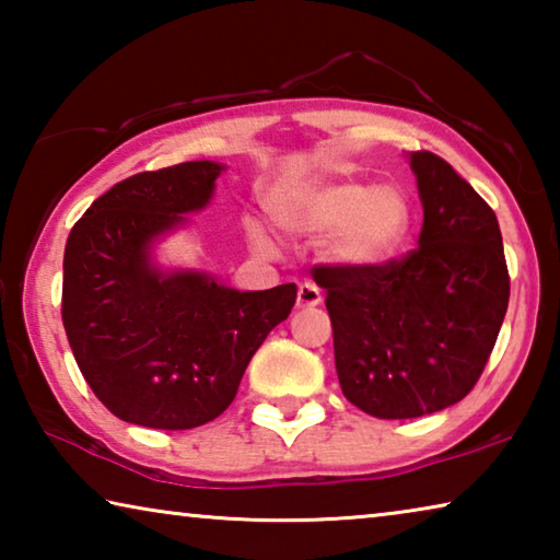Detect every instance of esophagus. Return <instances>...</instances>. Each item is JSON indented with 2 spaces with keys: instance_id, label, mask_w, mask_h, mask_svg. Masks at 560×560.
<instances>
[{
  "instance_id": "esophagus-1",
  "label": "esophagus",
  "mask_w": 560,
  "mask_h": 560,
  "mask_svg": "<svg viewBox=\"0 0 560 560\" xmlns=\"http://www.w3.org/2000/svg\"><path fill=\"white\" fill-rule=\"evenodd\" d=\"M320 299H324V296H320V289L316 287L314 281H303L299 287L296 303L301 308H314V306H318Z\"/></svg>"
}]
</instances>
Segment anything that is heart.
<instances>
[{
	"label": "heart",
	"mask_w": 560,
	"mask_h": 560,
	"mask_svg": "<svg viewBox=\"0 0 560 560\" xmlns=\"http://www.w3.org/2000/svg\"><path fill=\"white\" fill-rule=\"evenodd\" d=\"M279 217L303 232H334L328 254L338 264L377 267L393 259L407 240L412 205L397 185L371 187L360 179H334L281 205ZM249 236L254 244H267L257 224H249Z\"/></svg>",
	"instance_id": "b5f03b06"
}]
</instances>
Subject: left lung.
Returning a JSON list of instances; mask_svg holds the SVG:
<instances>
[{"mask_svg":"<svg viewBox=\"0 0 560 560\" xmlns=\"http://www.w3.org/2000/svg\"><path fill=\"white\" fill-rule=\"evenodd\" d=\"M424 210L420 240L377 267L318 264L340 390L381 420L459 402L477 385L509 306L497 214L447 160L410 155Z\"/></svg>","mask_w":560,"mask_h":560,"instance_id":"8db88e82","label":"left lung"}]
</instances>
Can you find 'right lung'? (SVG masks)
<instances>
[{"label":"right lung","mask_w":560,"mask_h":560,"mask_svg":"<svg viewBox=\"0 0 560 560\" xmlns=\"http://www.w3.org/2000/svg\"><path fill=\"white\" fill-rule=\"evenodd\" d=\"M222 170L195 160L122 179L66 242V336L91 390L126 422L192 430L220 417L252 355L296 303V283L236 291L150 261L160 234L210 202Z\"/></svg>","instance_id":"add662e5"}]
</instances>
